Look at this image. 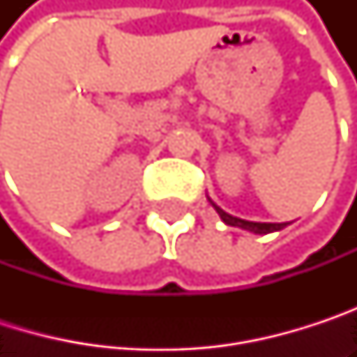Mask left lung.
I'll return each mask as SVG.
<instances>
[{"mask_svg": "<svg viewBox=\"0 0 357 357\" xmlns=\"http://www.w3.org/2000/svg\"><path fill=\"white\" fill-rule=\"evenodd\" d=\"M208 198V196H206ZM208 202L213 204V208L217 211V215L221 217V221L225 225H231V227H240V229H246L252 234H258V236H266V234H273V231H281L283 227H287L289 223H258V221H246V219H240V217H234L229 213H225L221 206H217L211 198Z\"/></svg>", "mask_w": 357, "mask_h": 357, "instance_id": "left-lung-1", "label": "left lung"}]
</instances>
